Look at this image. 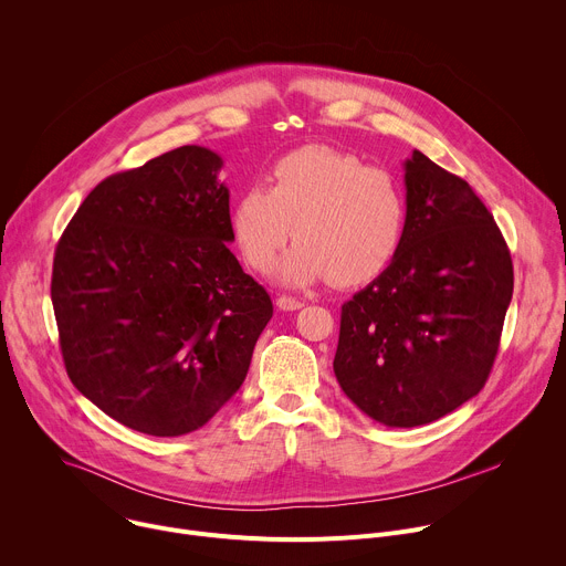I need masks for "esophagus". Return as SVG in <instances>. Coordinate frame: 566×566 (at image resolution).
<instances>
[{
	"mask_svg": "<svg viewBox=\"0 0 566 566\" xmlns=\"http://www.w3.org/2000/svg\"><path fill=\"white\" fill-rule=\"evenodd\" d=\"M277 306H280L282 311H297V308L304 306V302L297 300V297H291V295H280V297H277Z\"/></svg>",
	"mask_w": 566,
	"mask_h": 566,
	"instance_id": "1",
	"label": "esophagus"
}]
</instances>
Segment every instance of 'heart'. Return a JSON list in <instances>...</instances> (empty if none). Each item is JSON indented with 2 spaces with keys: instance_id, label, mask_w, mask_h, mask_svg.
Listing matches in <instances>:
<instances>
[{
  "instance_id": "1",
  "label": "heart",
  "mask_w": 566,
  "mask_h": 566,
  "mask_svg": "<svg viewBox=\"0 0 566 566\" xmlns=\"http://www.w3.org/2000/svg\"><path fill=\"white\" fill-rule=\"evenodd\" d=\"M230 234L247 264L269 273L295 232L280 266L286 284L325 277L363 284L398 255L408 226V195L400 181L367 168L354 154L308 145L284 154L269 186L241 190L230 208Z\"/></svg>"
}]
</instances>
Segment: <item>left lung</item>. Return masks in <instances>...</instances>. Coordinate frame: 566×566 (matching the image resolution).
Segmentation results:
<instances>
[{"label": "left lung", "instance_id": "1", "mask_svg": "<svg viewBox=\"0 0 566 566\" xmlns=\"http://www.w3.org/2000/svg\"><path fill=\"white\" fill-rule=\"evenodd\" d=\"M408 226L394 262L343 304L334 371L389 428L432 423L479 394L493 369L513 262L483 201L415 149Z\"/></svg>", "mask_w": 566, "mask_h": 566}]
</instances>
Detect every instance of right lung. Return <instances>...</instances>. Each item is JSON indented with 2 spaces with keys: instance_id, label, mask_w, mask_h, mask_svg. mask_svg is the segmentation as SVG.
Masks as SVG:
<instances>
[{
  "instance_id": "obj_1",
  "label": "right lung",
  "mask_w": 566,
  "mask_h": 566,
  "mask_svg": "<svg viewBox=\"0 0 566 566\" xmlns=\"http://www.w3.org/2000/svg\"><path fill=\"white\" fill-rule=\"evenodd\" d=\"M223 160L184 145L101 181L64 228L51 302L71 382L151 437L206 426L273 315L230 253Z\"/></svg>"
}]
</instances>
